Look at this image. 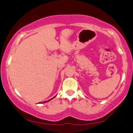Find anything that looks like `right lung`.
I'll use <instances>...</instances> for the list:
<instances>
[{"mask_svg":"<svg viewBox=\"0 0 133 133\" xmlns=\"http://www.w3.org/2000/svg\"><path fill=\"white\" fill-rule=\"evenodd\" d=\"M56 96H57V95H56ZM56 96H54V97H53V98H51V99H49V100H48V101H44V103H47V102H48V101H51V99H53V98H54L55 97H56ZM42 103V102H41V103Z\"/></svg>","mask_w":133,"mask_h":133,"instance_id":"right-lung-1","label":"right lung"}]
</instances>
